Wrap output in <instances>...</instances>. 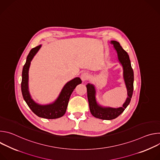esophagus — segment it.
Wrapping results in <instances>:
<instances>
[{
  "label": "esophagus",
  "instance_id": "34e87169",
  "mask_svg": "<svg viewBox=\"0 0 160 160\" xmlns=\"http://www.w3.org/2000/svg\"><path fill=\"white\" fill-rule=\"evenodd\" d=\"M80 78H81V79H82V81H85V80H87V78H88V74L87 73H86V72H84V73H83L81 75Z\"/></svg>",
  "mask_w": 160,
  "mask_h": 160
}]
</instances>
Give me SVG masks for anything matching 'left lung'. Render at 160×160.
Listing matches in <instances>:
<instances>
[{"label":"left lung","mask_w":160,"mask_h":160,"mask_svg":"<svg viewBox=\"0 0 160 160\" xmlns=\"http://www.w3.org/2000/svg\"><path fill=\"white\" fill-rule=\"evenodd\" d=\"M111 43L115 47L120 62L123 68V78L127 89L128 98L122 107L119 108H102L99 106L96 101L95 89L92 85H87V98L88 101L89 108L92 115L99 119L110 120L117 118L123 112L125 108L129 104L133 90V72L131 66L130 61L128 53L122 48V47L117 41H111Z\"/></svg>","instance_id":"obj_1"}]
</instances>
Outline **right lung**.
<instances>
[{
  "label": "right lung",
  "instance_id": "right-lung-1",
  "mask_svg": "<svg viewBox=\"0 0 160 160\" xmlns=\"http://www.w3.org/2000/svg\"><path fill=\"white\" fill-rule=\"evenodd\" d=\"M40 47L41 45L32 49L27 56L26 63L22 68L21 83L22 95L28 107L36 115L43 118L56 119L64 115L71 94L77 85L82 83V80L80 78L77 77L68 82L63 87L58 99L51 104L40 106L35 103L31 98L28 92V70L31 61Z\"/></svg>",
  "mask_w": 160,
  "mask_h": 160
}]
</instances>
